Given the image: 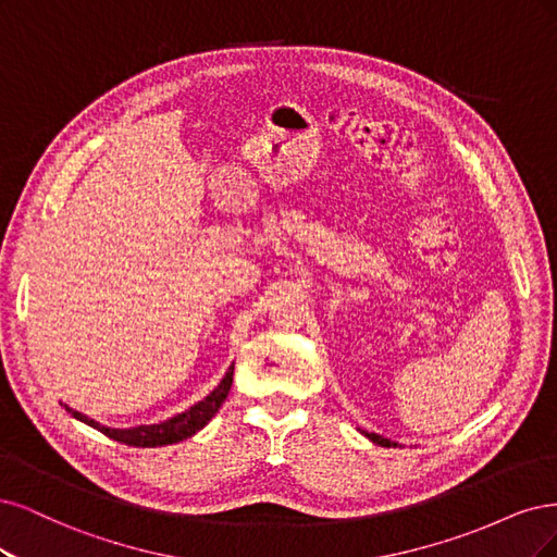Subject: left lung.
<instances>
[{
    "label": "left lung",
    "mask_w": 557,
    "mask_h": 557,
    "mask_svg": "<svg viewBox=\"0 0 557 557\" xmlns=\"http://www.w3.org/2000/svg\"><path fill=\"white\" fill-rule=\"evenodd\" d=\"M374 444H382V446H391V440H384L382 435H376V433H366Z\"/></svg>",
    "instance_id": "1"
}]
</instances>
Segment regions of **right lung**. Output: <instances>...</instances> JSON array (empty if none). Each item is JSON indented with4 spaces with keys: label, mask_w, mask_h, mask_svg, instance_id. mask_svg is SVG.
Instances as JSON below:
<instances>
[{
    "label": "right lung",
    "mask_w": 557,
    "mask_h": 557,
    "mask_svg": "<svg viewBox=\"0 0 557 557\" xmlns=\"http://www.w3.org/2000/svg\"><path fill=\"white\" fill-rule=\"evenodd\" d=\"M233 384V368H228L226 376L222 380V384L214 388L206 400H201L199 405L189 407L183 414H177L164 423H154V425H138V428H129V430H120V428H106L101 423H97L95 419H89L76 409H69L71 417L97 428L99 433H103L106 437H111L115 442L122 444H129V446H164V444H175V442H183L187 437H191L194 433H199V430L218 414V409L222 407V403L226 400L228 391Z\"/></svg>",
    "instance_id": "obj_1"
}]
</instances>
